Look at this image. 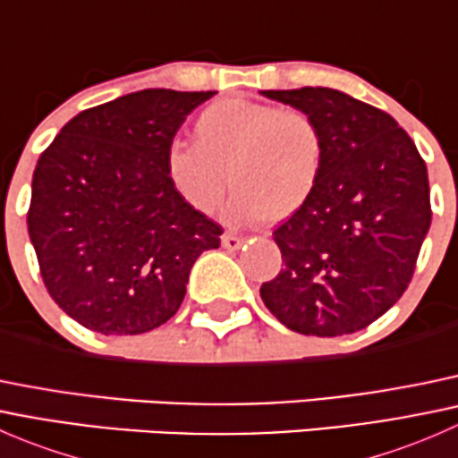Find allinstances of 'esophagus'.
Segmentation results:
<instances>
[{"mask_svg":"<svg viewBox=\"0 0 458 458\" xmlns=\"http://www.w3.org/2000/svg\"><path fill=\"white\" fill-rule=\"evenodd\" d=\"M221 246H224L225 250H239V248L243 246V239L237 237V234L225 233L224 237H221Z\"/></svg>","mask_w":458,"mask_h":458,"instance_id":"1","label":"esophagus"}]
</instances>
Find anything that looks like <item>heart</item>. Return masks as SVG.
<instances>
[{"label":"heart","mask_w":458,"mask_h":458,"mask_svg":"<svg viewBox=\"0 0 458 458\" xmlns=\"http://www.w3.org/2000/svg\"><path fill=\"white\" fill-rule=\"evenodd\" d=\"M192 132L195 143L165 148L164 173L197 212L215 210L230 183V219L276 224L301 210L321 179L326 137L303 110L221 99L201 110Z\"/></svg>","instance_id":"heart-1"}]
</instances>
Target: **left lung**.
<instances>
[{
	"label": "left lung",
	"instance_id": "obj_1",
	"mask_svg": "<svg viewBox=\"0 0 458 458\" xmlns=\"http://www.w3.org/2000/svg\"><path fill=\"white\" fill-rule=\"evenodd\" d=\"M303 110L326 137L306 206L272 233L284 270L261 299L299 335L363 330L401 299L429 230L426 161L387 113L332 88L261 90Z\"/></svg>",
	"mask_w": 458,
	"mask_h": 458
}]
</instances>
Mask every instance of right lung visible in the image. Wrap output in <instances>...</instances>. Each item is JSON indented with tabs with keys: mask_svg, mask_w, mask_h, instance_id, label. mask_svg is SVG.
Returning <instances> with one entry per match:
<instances>
[{
	"mask_svg": "<svg viewBox=\"0 0 458 458\" xmlns=\"http://www.w3.org/2000/svg\"><path fill=\"white\" fill-rule=\"evenodd\" d=\"M215 95L148 88L72 117L32 174L29 234L46 290L101 335H141L186 297L219 224L170 188L164 152L188 114Z\"/></svg>",
	"mask_w": 458,
	"mask_h": 458,
	"instance_id": "obj_1",
	"label": "right lung"
}]
</instances>
